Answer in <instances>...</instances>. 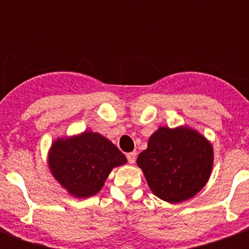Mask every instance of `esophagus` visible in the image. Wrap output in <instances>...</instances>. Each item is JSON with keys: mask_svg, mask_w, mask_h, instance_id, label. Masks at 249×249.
I'll return each instance as SVG.
<instances>
[{"mask_svg": "<svg viewBox=\"0 0 249 249\" xmlns=\"http://www.w3.org/2000/svg\"><path fill=\"white\" fill-rule=\"evenodd\" d=\"M136 158H137V152L136 151L129 152V154H126V159H128V161L130 164H134V161H136Z\"/></svg>", "mask_w": 249, "mask_h": 249, "instance_id": "34e87169", "label": "esophagus"}]
</instances>
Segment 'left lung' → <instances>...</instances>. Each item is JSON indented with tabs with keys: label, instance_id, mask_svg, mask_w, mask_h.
<instances>
[{
	"label": "left lung",
	"instance_id": "8db88e82",
	"mask_svg": "<svg viewBox=\"0 0 249 249\" xmlns=\"http://www.w3.org/2000/svg\"><path fill=\"white\" fill-rule=\"evenodd\" d=\"M137 164L156 196L179 203L195 196L208 182L212 144L190 128H159L148 140Z\"/></svg>",
	"mask_w": 249,
	"mask_h": 249
}]
</instances>
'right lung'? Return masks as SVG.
Masks as SVG:
<instances>
[{
  "instance_id": "add662e5",
  "label": "right lung",
  "mask_w": 249,
  "mask_h": 249,
  "mask_svg": "<svg viewBox=\"0 0 249 249\" xmlns=\"http://www.w3.org/2000/svg\"><path fill=\"white\" fill-rule=\"evenodd\" d=\"M125 163L126 158L115 144L93 132L56 140L49 152L53 176L76 197L95 195L112 168Z\"/></svg>"
}]
</instances>
